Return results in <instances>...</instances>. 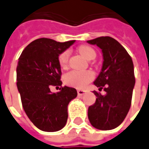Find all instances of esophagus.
I'll list each match as a JSON object with an SVG mask.
<instances>
[{
    "label": "esophagus",
    "instance_id": "34e87169",
    "mask_svg": "<svg viewBox=\"0 0 149 149\" xmlns=\"http://www.w3.org/2000/svg\"><path fill=\"white\" fill-rule=\"evenodd\" d=\"M77 94H78L79 96H82L86 94V91H83V90H78V91H77Z\"/></svg>",
    "mask_w": 149,
    "mask_h": 149
}]
</instances>
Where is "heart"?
Instances as JSON below:
<instances>
[{
    "label": "heart",
    "instance_id": "heart-1",
    "mask_svg": "<svg viewBox=\"0 0 149 149\" xmlns=\"http://www.w3.org/2000/svg\"><path fill=\"white\" fill-rule=\"evenodd\" d=\"M79 53L87 60L95 58V51L88 45H81L78 48ZM69 52L65 50L62 52L58 58V63L62 68H66L68 63ZM95 78V74L91 71H71L64 75V82L68 86L77 89H83Z\"/></svg>",
    "mask_w": 149,
    "mask_h": 149
}]
</instances>
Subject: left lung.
Masks as SVG:
<instances>
[{
  "label": "left lung",
  "instance_id": "8db88e82",
  "mask_svg": "<svg viewBox=\"0 0 149 149\" xmlns=\"http://www.w3.org/2000/svg\"><path fill=\"white\" fill-rule=\"evenodd\" d=\"M87 42L102 49L103 66L94 84L100 91L104 89L106 92L102 95L94 91L97 99L88 109V118L96 129L113 130L121 125L130 110L135 83L133 61L125 48L110 36Z\"/></svg>",
  "mask_w": 149,
  "mask_h": 149
}]
</instances>
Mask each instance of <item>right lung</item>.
Returning a JSON list of instances; mask_svg holds the SVG:
<instances>
[{"mask_svg":"<svg viewBox=\"0 0 149 149\" xmlns=\"http://www.w3.org/2000/svg\"><path fill=\"white\" fill-rule=\"evenodd\" d=\"M75 40L58 42L40 38L23 50L16 68L17 87L22 105L30 121L46 132L61 130L68 120V105L77 95L76 89L61 87L52 93L51 86L62 85L58 55Z\"/></svg>","mask_w":149,"mask_h":149,"instance_id":"right-lung-1","label":"right lung"}]
</instances>
